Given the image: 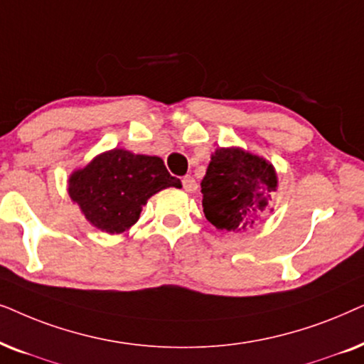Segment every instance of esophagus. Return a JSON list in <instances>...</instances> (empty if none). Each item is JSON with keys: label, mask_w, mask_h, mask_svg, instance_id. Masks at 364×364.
<instances>
[{"label": "esophagus", "mask_w": 364, "mask_h": 364, "mask_svg": "<svg viewBox=\"0 0 364 364\" xmlns=\"http://www.w3.org/2000/svg\"><path fill=\"white\" fill-rule=\"evenodd\" d=\"M181 183H183V188H185L186 191H190V193L196 191V188H198V183L195 181V178L190 176V174H186V176H183Z\"/></svg>", "instance_id": "34e87169"}]
</instances>
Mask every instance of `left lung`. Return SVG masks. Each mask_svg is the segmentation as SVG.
<instances>
[{"instance_id":"8db88e82","label":"left lung","mask_w":364,"mask_h":364,"mask_svg":"<svg viewBox=\"0 0 364 364\" xmlns=\"http://www.w3.org/2000/svg\"><path fill=\"white\" fill-rule=\"evenodd\" d=\"M274 168L240 148L216 149L201 181L203 211L218 230L245 232L268 211L276 191Z\"/></svg>"}]
</instances>
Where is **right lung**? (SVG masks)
<instances>
[{"label": "right lung", "instance_id": "obj_1", "mask_svg": "<svg viewBox=\"0 0 364 364\" xmlns=\"http://www.w3.org/2000/svg\"><path fill=\"white\" fill-rule=\"evenodd\" d=\"M169 186L181 183L161 158L111 149L73 173L68 191L91 225L114 235L133 226L148 198Z\"/></svg>", "mask_w": 364, "mask_h": 364}]
</instances>
